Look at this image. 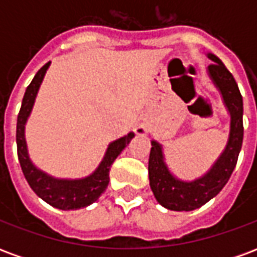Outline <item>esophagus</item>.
<instances>
[{
    "mask_svg": "<svg viewBox=\"0 0 257 257\" xmlns=\"http://www.w3.org/2000/svg\"><path fill=\"white\" fill-rule=\"evenodd\" d=\"M136 134L139 135V136H146V135L149 134V126L146 123H139L138 128H136Z\"/></svg>",
    "mask_w": 257,
    "mask_h": 257,
    "instance_id": "34e87169",
    "label": "esophagus"
}]
</instances>
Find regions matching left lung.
<instances>
[{
    "label": "left lung",
    "mask_w": 257,
    "mask_h": 257,
    "mask_svg": "<svg viewBox=\"0 0 257 257\" xmlns=\"http://www.w3.org/2000/svg\"><path fill=\"white\" fill-rule=\"evenodd\" d=\"M205 55L213 62L208 66L206 73L220 93L221 101L230 117V128L226 146L219 157L204 175L193 180L179 179L168 167L161 143L154 139L151 140L149 158L151 191L158 204L176 212L197 209L220 193L231 176L242 147L243 103L237 82L216 55L210 52Z\"/></svg>",
    "instance_id": "8db88e82"
}]
</instances>
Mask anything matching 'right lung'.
Returning a JSON list of instances; mask_svg holds the SVG:
<instances>
[{"instance_id": "right-lung-1", "label": "right lung", "mask_w": 257, "mask_h": 257, "mask_svg": "<svg viewBox=\"0 0 257 257\" xmlns=\"http://www.w3.org/2000/svg\"><path fill=\"white\" fill-rule=\"evenodd\" d=\"M51 66V62L38 70L36 77L33 78L31 84L23 96L22 107L18 115V125H16V145H18V157H19L20 167L23 171L27 183L30 184L33 191L44 199L47 204L53 208L62 210H75L85 208L88 205L93 204L99 199L101 194L104 193L110 182L108 172L112 162L115 161L122 150L129 145V142L134 139L135 134L129 132L119 139L112 140L108 143L106 153L99 162V165L88 176L78 179H64L56 178L42 171L31 161L29 154V147L26 142V123L30 117L33 107L36 103V97L40 86H41L47 70Z\"/></svg>"}]
</instances>
